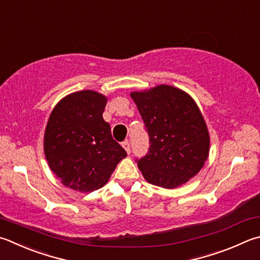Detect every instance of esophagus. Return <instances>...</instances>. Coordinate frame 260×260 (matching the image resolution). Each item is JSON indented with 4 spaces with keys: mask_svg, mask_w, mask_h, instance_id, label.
Masks as SVG:
<instances>
[{
    "mask_svg": "<svg viewBox=\"0 0 260 260\" xmlns=\"http://www.w3.org/2000/svg\"><path fill=\"white\" fill-rule=\"evenodd\" d=\"M122 148H124L125 149V151H126V152L127 153H131V144H129V142H128V141H125V142H122Z\"/></svg>",
    "mask_w": 260,
    "mask_h": 260,
    "instance_id": "1",
    "label": "esophagus"
}]
</instances>
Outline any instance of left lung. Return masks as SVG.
<instances>
[{
  "mask_svg": "<svg viewBox=\"0 0 260 260\" xmlns=\"http://www.w3.org/2000/svg\"><path fill=\"white\" fill-rule=\"evenodd\" d=\"M148 131L150 148L138 161L149 183L175 188L190 181L204 167L210 138L194 100L182 89L159 85L132 92Z\"/></svg>",
  "mask_w": 260,
  "mask_h": 260,
  "instance_id": "obj_1",
  "label": "left lung"
}]
</instances>
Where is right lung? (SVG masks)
Instances as JSON below:
<instances>
[{"label": "right lung", "instance_id": "obj_1", "mask_svg": "<svg viewBox=\"0 0 260 260\" xmlns=\"http://www.w3.org/2000/svg\"><path fill=\"white\" fill-rule=\"evenodd\" d=\"M108 99L85 89L69 94L52 110L44 133V154L64 186L92 192L109 181L127 153L112 139L102 117Z\"/></svg>", "mask_w": 260, "mask_h": 260}]
</instances>
